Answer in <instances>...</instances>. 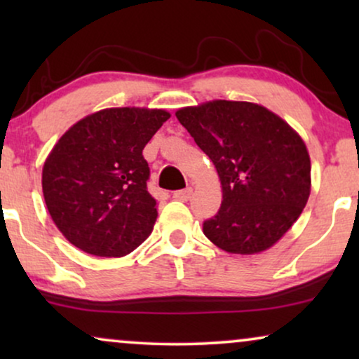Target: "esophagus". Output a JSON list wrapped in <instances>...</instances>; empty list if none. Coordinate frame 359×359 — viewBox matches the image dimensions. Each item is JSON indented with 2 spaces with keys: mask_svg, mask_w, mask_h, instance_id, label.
<instances>
[{
  "mask_svg": "<svg viewBox=\"0 0 359 359\" xmlns=\"http://www.w3.org/2000/svg\"><path fill=\"white\" fill-rule=\"evenodd\" d=\"M191 193H193V189L191 188H186V189H181V191H175L173 193V198L176 199V201H188L189 198H191Z\"/></svg>",
  "mask_w": 359,
  "mask_h": 359,
  "instance_id": "1",
  "label": "esophagus"
}]
</instances>
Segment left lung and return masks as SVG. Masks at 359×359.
<instances>
[{
  "label": "left lung",
  "instance_id": "left-lung-1",
  "mask_svg": "<svg viewBox=\"0 0 359 359\" xmlns=\"http://www.w3.org/2000/svg\"><path fill=\"white\" fill-rule=\"evenodd\" d=\"M212 161L222 186L219 212L203 225L215 247L235 255L271 248L311 194V156L302 137L264 106L215 100L176 111Z\"/></svg>",
  "mask_w": 359,
  "mask_h": 359
}]
</instances>
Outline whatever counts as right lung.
<instances>
[{
  "instance_id": "right-lung-1",
  "label": "right lung",
  "mask_w": 359,
  "mask_h": 359,
  "mask_svg": "<svg viewBox=\"0 0 359 359\" xmlns=\"http://www.w3.org/2000/svg\"><path fill=\"white\" fill-rule=\"evenodd\" d=\"M170 119L165 109L107 107L63 134L42 168L48 214L68 242L85 253L126 257L154 230L156 199L142 150Z\"/></svg>"
}]
</instances>
